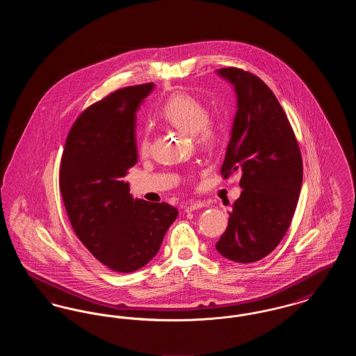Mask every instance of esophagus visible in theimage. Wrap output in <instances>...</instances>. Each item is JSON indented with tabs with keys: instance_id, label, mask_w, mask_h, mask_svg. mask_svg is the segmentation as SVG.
Wrapping results in <instances>:
<instances>
[{
	"instance_id": "1",
	"label": "esophagus",
	"mask_w": 356,
	"mask_h": 356,
	"mask_svg": "<svg viewBox=\"0 0 356 356\" xmlns=\"http://www.w3.org/2000/svg\"><path fill=\"white\" fill-rule=\"evenodd\" d=\"M205 207V204L203 202H193V203H189L186 207V212H192V211H196V209H200Z\"/></svg>"
}]
</instances>
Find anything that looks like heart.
<instances>
[{"instance_id":"obj_1","label":"heart","mask_w":356,"mask_h":356,"mask_svg":"<svg viewBox=\"0 0 356 356\" xmlns=\"http://www.w3.org/2000/svg\"><path fill=\"white\" fill-rule=\"evenodd\" d=\"M160 118L172 127L193 135L203 147H212L219 137L218 127L209 121V112L204 102L188 93H175L163 104L159 112ZM149 152V138L144 135L138 141V153L145 156Z\"/></svg>"}]
</instances>
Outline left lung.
<instances>
[{"mask_svg": "<svg viewBox=\"0 0 356 356\" xmlns=\"http://www.w3.org/2000/svg\"><path fill=\"white\" fill-rule=\"evenodd\" d=\"M218 74L234 86L237 97L221 175L240 170L243 192L216 250L232 261L252 263L271 254L289 228L303 181L302 154L267 85L243 69H219Z\"/></svg>", "mask_w": 356, "mask_h": 356, "instance_id": "8db88e82", "label": "left lung"}]
</instances>
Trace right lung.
<instances>
[{
    "label": "right lung",
    "instance_id": "obj_1",
    "mask_svg": "<svg viewBox=\"0 0 356 356\" xmlns=\"http://www.w3.org/2000/svg\"><path fill=\"white\" fill-rule=\"evenodd\" d=\"M152 83L122 88L90 105L69 132L60 189L70 224L104 266L134 272L159 252L179 211L134 199L124 181L137 163L136 112Z\"/></svg>",
    "mask_w": 356,
    "mask_h": 356
}]
</instances>
